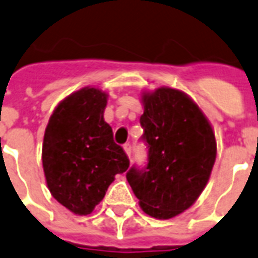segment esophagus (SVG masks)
<instances>
[{
    "mask_svg": "<svg viewBox=\"0 0 258 258\" xmlns=\"http://www.w3.org/2000/svg\"><path fill=\"white\" fill-rule=\"evenodd\" d=\"M123 151H125V153H126L127 156L131 157V155H132V144L131 143L125 144V145H123Z\"/></svg>",
    "mask_w": 258,
    "mask_h": 258,
    "instance_id": "obj_1",
    "label": "esophagus"
}]
</instances>
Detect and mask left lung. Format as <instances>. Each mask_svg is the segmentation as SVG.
<instances>
[{
  "mask_svg": "<svg viewBox=\"0 0 258 258\" xmlns=\"http://www.w3.org/2000/svg\"><path fill=\"white\" fill-rule=\"evenodd\" d=\"M140 123L148 145V164L132 167L126 179L144 213L169 219L195 203L217 157L211 123L185 93L160 87L143 93Z\"/></svg>",
  "mask_w": 258,
  "mask_h": 258,
  "instance_id": "obj_1",
  "label": "left lung"
}]
</instances>
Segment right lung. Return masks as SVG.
I'll return each mask as SVG.
<instances>
[{
    "instance_id": "right-lung-1",
    "label": "right lung",
    "mask_w": 258,
    "mask_h": 258,
    "mask_svg": "<svg viewBox=\"0 0 258 258\" xmlns=\"http://www.w3.org/2000/svg\"><path fill=\"white\" fill-rule=\"evenodd\" d=\"M106 103L105 91L83 87L57 105L45 127L41 160L48 189L74 214H91L115 175L129 168L103 119Z\"/></svg>"
}]
</instances>
